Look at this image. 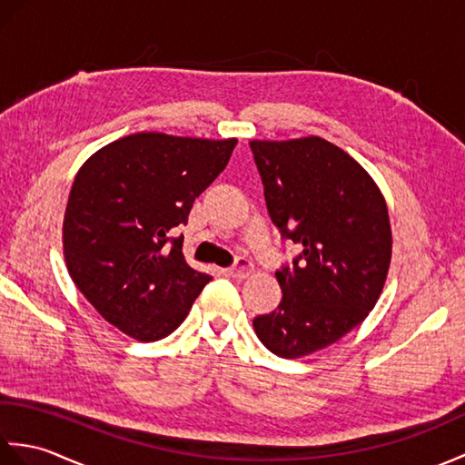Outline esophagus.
<instances>
[{"label": "esophagus", "instance_id": "34e87169", "mask_svg": "<svg viewBox=\"0 0 465 465\" xmlns=\"http://www.w3.org/2000/svg\"><path fill=\"white\" fill-rule=\"evenodd\" d=\"M252 270H253V263L248 258H238V260H235L233 268H227L225 273L230 275V278L243 280V278H248V275L252 273Z\"/></svg>", "mask_w": 465, "mask_h": 465}]
</instances>
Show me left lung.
Returning <instances> with one entry per match:
<instances>
[{"label": "left lung", "mask_w": 465, "mask_h": 465, "mask_svg": "<svg viewBox=\"0 0 465 465\" xmlns=\"http://www.w3.org/2000/svg\"><path fill=\"white\" fill-rule=\"evenodd\" d=\"M265 203L302 252L275 272L283 298L253 330L280 358L328 348L368 318L391 260L388 205L363 167L322 137L250 142Z\"/></svg>", "instance_id": "1"}]
</instances>
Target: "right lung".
Returning a JSON list of instances; mask_svg holds the SVG:
<instances>
[{
    "label": "right lung",
    "mask_w": 465,
    "mask_h": 465,
    "mask_svg": "<svg viewBox=\"0 0 465 465\" xmlns=\"http://www.w3.org/2000/svg\"><path fill=\"white\" fill-rule=\"evenodd\" d=\"M235 143L142 132L102 147L77 172L64 220L67 272L130 338L170 335L212 280L187 265L183 235L173 232Z\"/></svg>",
    "instance_id": "right-lung-1"
}]
</instances>
